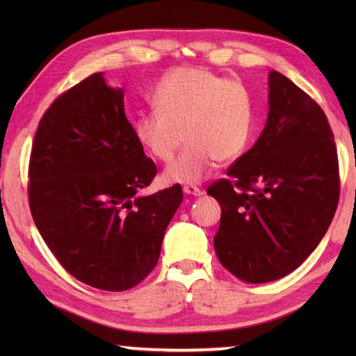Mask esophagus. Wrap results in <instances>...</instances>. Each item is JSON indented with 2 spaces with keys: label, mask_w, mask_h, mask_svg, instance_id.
<instances>
[{
  "label": "esophagus",
  "mask_w": 356,
  "mask_h": 356,
  "mask_svg": "<svg viewBox=\"0 0 356 356\" xmlns=\"http://www.w3.org/2000/svg\"><path fill=\"white\" fill-rule=\"evenodd\" d=\"M184 193L185 195H191V196H201L202 190L197 188L196 185H185L184 186Z\"/></svg>",
  "instance_id": "esophagus-1"
}]
</instances>
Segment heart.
<instances>
[{"instance_id": "b5f03b06", "label": "heart", "mask_w": 356, "mask_h": 356, "mask_svg": "<svg viewBox=\"0 0 356 356\" xmlns=\"http://www.w3.org/2000/svg\"><path fill=\"white\" fill-rule=\"evenodd\" d=\"M152 106L135 120L141 146L154 159L170 163L184 136L188 143L165 171V179L172 184H197L218 160L238 159L254 129L256 108L250 88L204 67L168 72L155 86Z\"/></svg>"}]
</instances>
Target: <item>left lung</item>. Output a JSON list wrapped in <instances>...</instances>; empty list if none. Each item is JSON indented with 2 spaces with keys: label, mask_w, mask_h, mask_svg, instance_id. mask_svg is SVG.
<instances>
[{
  "label": "left lung",
  "mask_w": 356,
  "mask_h": 356,
  "mask_svg": "<svg viewBox=\"0 0 356 356\" xmlns=\"http://www.w3.org/2000/svg\"><path fill=\"white\" fill-rule=\"evenodd\" d=\"M268 88L261 138L207 190L221 207L216 256L251 284L280 280L305 262L327 232L341 190L322 108L280 72H270Z\"/></svg>",
  "instance_id": "left-lung-1"
}]
</instances>
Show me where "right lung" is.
<instances>
[{
  "mask_svg": "<svg viewBox=\"0 0 356 356\" xmlns=\"http://www.w3.org/2000/svg\"><path fill=\"white\" fill-rule=\"evenodd\" d=\"M156 166L136 140L122 89L92 74L47 108L28 166V201L65 272L95 289L127 291L159 262L180 185L138 196Z\"/></svg>",
  "mask_w": 356,
  "mask_h": 356,
  "instance_id": "obj_1",
  "label": "right lung"
}]
</instances>
